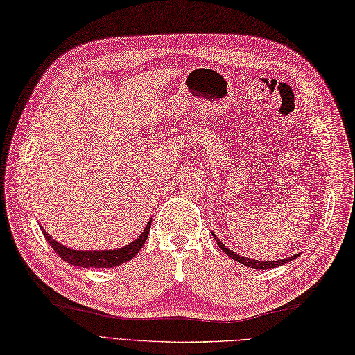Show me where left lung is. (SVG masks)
<instances>
[{"label": "left lung", "mask_w": 355, "mask_h": 355, "mask_svg": "<svg viewBox=\"0 0 355 355\" xmlns=\"http://www.w3.org/2000/svg\"><path fill=\"white\" fill-rule=\"evenodd\" d=\"M211 235H213V232H211ZM213 238L216 239V243L220 247V250L225 252L227 255H229L230 258H233L235 261H238V263L244 264V266H249V267H252V269H275V267L282 266L284 263H289V261L295 259L298 257V255H293L291 258H284V259H278V261H257V259H250V258H244V257L236 255L235 252H232V250L227 249V247L216 238V235H213Z\"/></svg>", "instance_id": "8db88e82"}]
</instances>
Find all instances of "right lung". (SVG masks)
Returning <instances> with one entry per match:
<instances>
[{"mask_svg":"<svg viewBox=\"0 0 355 355\" xmlns=\"http://www.w3.org/2000/svg\"><path fill=\"white\" fill-rule=\"evenodd\" d=\"M150 227H151V223L145 225L142 235L132 241L131 244L122 247V249L97 250V252L96 250L83 252V250L68 249V247L57 243L55 239H52L48 233L44 232L42 225H40V229H42L46 241L52 245V249L55 250L57 255L62 257V259H64L66 263H69L72 266H80V267H116L126 263V261H130L131 258H135L137 255L139 250L144 247L146 238L150 235Z\"/></svg>","mask_w":355,"mask_h":355,"instance_id":"1","label":"right lung"}]
</instances>
